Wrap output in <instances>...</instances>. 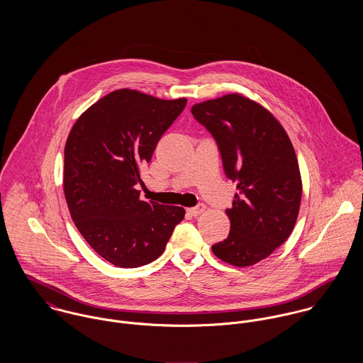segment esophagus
I'll list each match as a JSON object with an SVG mask.
<instances>
[{
  "mask_svg": "<svg viewBox=\"0 0 363 363\" xmlns=\"http://www.w3.org/2000/svg\"><path fill=\"white\" fill-rule=\"evenodd\" d=\"M204 211H206V204H203V203L197 204L196 207L189 208V209H187V212H189L191 216H199V215L203 213Z\"/></svg>",
  "mask_w": 363,
  "mask_h": 363,
  "instance_id": "obj_1",
  "label": "esophagus"
}]
</instances>
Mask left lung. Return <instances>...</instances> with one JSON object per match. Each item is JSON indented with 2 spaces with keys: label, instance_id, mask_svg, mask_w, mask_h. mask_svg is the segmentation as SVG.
Listing matches in <instances>:
<instances>
[{
  "label": "left lung",
  "instance_id": "left-lung-1",
  "mask_svg": "<svg viewBox=\"0 0 363 363\" xmlns=\"http://www.w3.org/2000/svg\"><path fill=\"white\" fill-rule=\"evenodd\" d=\"M194 118L213 137L228 179L239 190L229 236L212 246L218 259L247 267L268 257L291 235L302 199L295 150L277 118L238 94L194 104Z\"/></svg>",
  "mask_w": 363,
  "mask_h": 363
}]
</instances>
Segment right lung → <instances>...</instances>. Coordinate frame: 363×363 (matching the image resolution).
Segmentation results:
<instances>
[{
	"mask_svg": "<svg viewBox=\"0 0 363 363\" xmlns=\"http://www.w3.org/2000/svg\"><path fill=\"white\" fill-rule=\"evenodd\" d=\"M118 89L92 104L74 124L64 150V194L88 245L123 268L152 262L166 247L184 208L143 201L140 169L186 107Z\"/></svg>",
	"mask_w": 363,
	"mask_h": 363,
	"instance_id": "add662e5",
	"label": "right lung"
}]
</instances>
